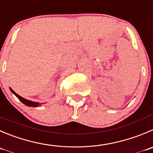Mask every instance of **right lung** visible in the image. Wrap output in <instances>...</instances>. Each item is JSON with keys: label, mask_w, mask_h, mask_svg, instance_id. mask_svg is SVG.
<instances>
[{"label": "right lung", "mask_w": 153, "mask_h": 153, "mask_svg": "<svg viewBox=\"0 0 153 153\" xmlns=\"http://www.w3.org/2000/svg\"><path fill=\"white\" fill-rule=\"evenodd\" d=\"M10 91H12V92L13 93V94H15L17 97H18L19 100L20 101H22V102L24 104H25L26 106H28V107H38V106H40V104H39V103H37V102H34V101H28V100L25 99V98H24V97H21V96L19 95L18 94H16V93L15 91L12 89V88H10Z\"/></svg>", "instance_id": "add662e5"}]
</instances>
